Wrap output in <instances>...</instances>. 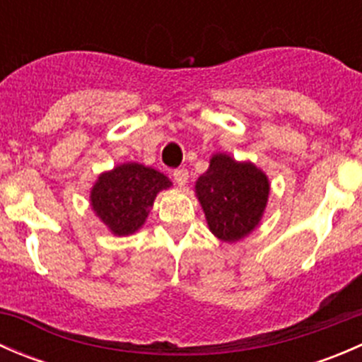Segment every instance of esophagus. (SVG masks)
Listing matches in <instances>:
<instances>
[{
	"label": "esophagus",
	"mask_w": 362,
	"mask_h": 362,
	"mask_svg": "<svg viewBox=\"0 0 362 362\" xmlns=\"http://www.w3.org/2000/svg\"><path fill=\"white\" fill-rule=\"evenodd\" d=\"M173 178H175V182H177V184L180 185V187H184V185L187 184V180H189L187 170H185V168H180V170H175L173 171Z\"/></svg>",
	"instance_id": "obj_1"
}]
</instances>
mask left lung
I'll return each instance as SVG.
<instances>
[{"label":"left lung","instance_id":"1","mask_svg":"<svg viewBox=\"0 0 362 362\" xmlns=\"http://www.w3.org/2000/svg\"><path fill=\"white\" fill-rule=\"evenodd\" d=\"M268 194V177L250 160L238 163L228 154L211 156L196 182L208 228L222 242H238L257 228Z\"/></svg>","mask_w":362,"mask_h":362}]
</instances>
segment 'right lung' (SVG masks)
Segmentation results:
<instances>
[{
    "label": "right lung",
    "instance_id": "1",
    "mask_svg": "<svg viewBox=\"0 0 362 362\" xmlns=\"http://www.w3.org/2000/svg\"><path fill=\"white\" fill-rule=\"evenodd\" d=\"M171 187L166 175L138 163L105 171L90 189V206L117 236L136 233L145 224L156 196Z\"/></svg>",
    "mask_w": 362,
    "mask_h": 362
}]
</instances>
